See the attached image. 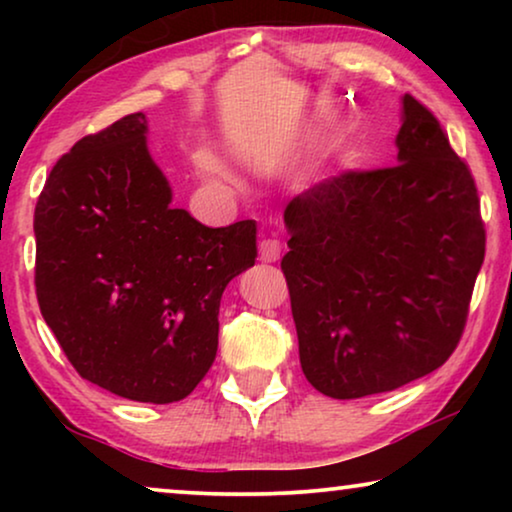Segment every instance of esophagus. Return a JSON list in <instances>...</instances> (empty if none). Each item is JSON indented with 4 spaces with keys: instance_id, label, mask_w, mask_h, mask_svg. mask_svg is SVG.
Instances as JSON below:
<instances>
[{
    "instance_id": "obj_1",
    "label": "esophagus",
    "mask_w": 512,
    "mask_h": 512,
    "mask_svg": "<svg viewBox=\"0 0 512 512\" xmlns=\"http://www.w3.org/2000/svg\"><path fill=\"white\" fill-rule=\"evenodd\" d=\"M279 254H282V244H279V240H272V237H265V240H261V261L263 263L279 261Z\"/></svg>"
}]
</instances>
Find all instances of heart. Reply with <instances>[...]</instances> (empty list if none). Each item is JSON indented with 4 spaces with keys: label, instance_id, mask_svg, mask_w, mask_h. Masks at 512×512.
I'll return each mask as SVG.
<instances>
[{
    "label": "heart",
    "instance_id": "heart-1",
    "mask_svg": "<svg viewBox=\"0 0 512 512\" xmlns=\"http://www.w3.org/2000/svg\"><path fill=\"white\" fill-rule=\"evenodd\" d=\"M193 163L209 179H216V181H228L230 179V170L226 167V163H223V160L216 156L212 149H198V151H195Z\"/></svg>",
    "mask_w": 512,
    "mask_h": 512
}]
</instances>
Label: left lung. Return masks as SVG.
<instances>
[{"instance_id":"left-lung-1","label":"left lung","mask_w":512,"mask_h":512,"mask_svg":"<svg viewBox=\"0 0 512 512\" xmlns=\"http://www.w3.org/2000/svg\"><path fill=\"white\" fill-rule=\"evenodd\" d=\"M394 167L345 172L284 212L300 366L321 394L394 391L443 366L485 261L478 188L436 116L401 97Z\"/></svg>"}]
</instances>
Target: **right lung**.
I'll use <instances>...</instances> for the list:
<instances>
[{"instance_id": "right-lung-1", "label": "right lung", "mask_w": 512, "mask_h": 512, "mask_svg": "<svg viewBox=\"0 0 512 512\" xmlns=\"http://www.w3.org/2000/svg\"><path fill=\"white\" fill-rule=\"evenodd\" d=\"M142 111L83 137L34 209L37 300L83 380L139 403L186 398L212 368L219 305L256 263V221L172 207Z\"/></svg>"}]
</instances>
